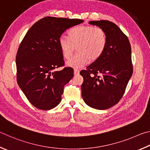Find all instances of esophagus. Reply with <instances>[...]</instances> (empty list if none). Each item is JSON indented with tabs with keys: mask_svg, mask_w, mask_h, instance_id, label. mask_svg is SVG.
<instances>
[{
	"mask_svg": "<svg viewBox=\"0 0 150 150\" xmlns=\"http://www.w3.org/2000/svg\"><path fill=\"white\" fill-rule=\"evenodd\" d=\"M79 72H80L79 70H78V69L74 70V75H78V74H79Z\"/></svg>",
	"mask_w": 150,
	"mask_h": 150,
	"instance_id": "esophagus-1",
	"label": "esophagus"
}]
</instances>
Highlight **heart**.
<instances>
[{
	"label": "heart",
	"mask_w": 150,
	"mask_h": 150,
	"mask_svg": "<svg viewBox=\"0 0 150 150\" xmlns=\"http://www.w3.org/2000/svg\"><path fill=\"white\" fill-rule=\"evenodd\" d=\"M69 37L62 35L59 45L63 56L69 59L77 48L78 52L68 60L67 64L80 68L90 60L94 62L100 58L107 46V35L103 29L91 25H80L69 31Z\"/></svg>",
	"instance_id": "1"
}]
</instances>
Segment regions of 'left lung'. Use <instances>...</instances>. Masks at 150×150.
Instances as JSON below:
<instances>
[{"instance_id": "8db88e82", "label": "left lung", "mask_w": 150, "mask_h": 150, "mask_svg": "<svg viewBox=\"0 0 150 150\" xmlns=\"http://www.w3.org/2000/svg\"><path fill=\"white\" fill-rule=\"evenodd\" d=\"M89 23L103 29L107 41L100 58L80 72L83 78L82 96L88 106L105 110L119 103L132 76L131 47L127 36L113 22L99 20Z\"/></svg>"}]
</instances>
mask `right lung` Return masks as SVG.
Wrapping results in <instances>:
<instances>
[{"label": "right lung", "mask_w": 150, "mask_h": 150, "mask_svg": "<svg viewBox=\"0 0 150 150\" xmlns=\"http://www.w3.org/2000/svg\"><path fill=\"white\" fill-rule=\"evenodd\" d=\"M82 20L47 16L39 20L26 33L16 54L18 86L36 108L49 110L61 101L64 86L74 76V70L64 67L59 39L68 28Z\"/></svg>", "instance_id": "add662e5"}]
</instances>
